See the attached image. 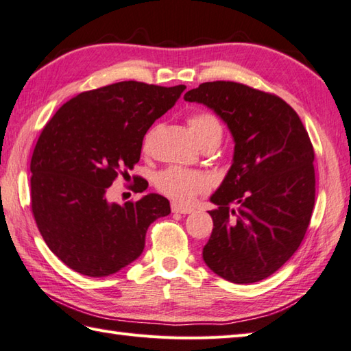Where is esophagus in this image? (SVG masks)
I'll use <instances>...</instances> for the list:
<instances>
[{
	"mask_svg": "<svg viewBox=\"0 0 351 351\" xmlns=\"http://www.w3.org/2000/svg\"><path fill=\"white\" fill-rule=\"evenodd\" d=\"M171 211L173 213H180V214H190V213H193L195 211V208H191V206H184V205H180V204H171Z\"/></svg>",
	"mask_w": 351,
	"mask_h": 351,
	"instance_id": "esophagus-1",
	"label": "esophagus"
}]
</instances>
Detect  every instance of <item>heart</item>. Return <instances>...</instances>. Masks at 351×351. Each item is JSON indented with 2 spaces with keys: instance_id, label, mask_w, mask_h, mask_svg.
Returning <instances> with one entry per match:
<instances>
[{
  "instance_id": "heart-1",
  "label": "heart",
  "mask_w": 351,
  "mask_h": 351,
  "mask_svg": "<svg viewBox=\"0 0 351 351\" xmlns=\"http://www.w3.org/2000/svg\"><path fill=\"white\" fill-rule=\"evenodd\" d=\"M190 128L195 132V136L200 146L210 143L211 140H220L221 137V125L219 119L208 111H196L189 119ZM152 136L149 134L147 138ZM156 189L162 195L169 196L170 199L180 200V202H190L195 199L196 195L208 189V178L199 171H193L180 166H170L164 169L156 175Z\"/></svg>"
}]
</instances>
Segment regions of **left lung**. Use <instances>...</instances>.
Returning <instances> with one entry per match:
<instances>
[{
  "mask_svg": "<svg viewBox=\"0 0 351 351\" xmlns=\"http://www.w3.org/2000/svg\"><path fill=\"white\" fill-rule=\"evenodd\" d=\"M214 110L234 137V160L211 202L213 232L202 256L234 283L259 282L287 263L306 234L315 204L314 147L299 114L279 96L234 81L184 95Z\"/></svg>",
  "mask_w": 351,
  "mask_h": 351,
  "instance_id": "8db88e82",
  "label": "left lung"
}]
</instances>
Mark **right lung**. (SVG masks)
<instances>
[{"label":"right lung","instance_id":"1","mask_svg":"<svg viewBox=\"0 0 351 351\" xmlns=\"http://www.w3.org/2000/svg\"><path fill=\"white\" fill-rule=\"evenodd\" d=\"M184 90L122 81L77 95L45 125L29 164L32 211L49 250L72 270L119 271L141 255L149 225L170 214L155 193L119 205L107 190L138 162L145 134Z\"/></svg>","mask_w":351,"mask_h":351}]
</instances>
